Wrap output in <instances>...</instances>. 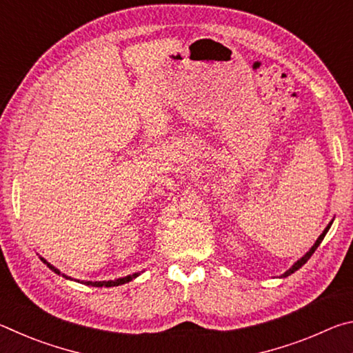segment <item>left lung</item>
<instances>
[{
    "label": "left lung",
    "mask_w": 353,
    "mask_h": 353,
    "mask_svg": "<svg viewBox=\"0 0 353 353\" xmlns=\"http://www.w3.org/2000/svg\"><path fill=\"white\" fill-rule=\"evenodd\" d=\"M332 223H333V219L330 221V223H328L327 224V227H325V229H324V232H322V234L319 235V238H318V240H316V243L313 244V246H312V249H310L308 250V252L305 254V255H303L302 256V259H299L296 263H294V265H292L291 268H290V270L288 271H286L285 274H282V276H280V277H288V276H291V274L292 272H296L297 270H301V268L303 266V265H305V263L310 260V256H312L313 254H314V250L316 249H318V246H319V244L322 243V240H324V236L327 235V232H328V229H330V227H332Z\"/></svg>",
    "instance_id": "8db88e82"
}]
</instances>
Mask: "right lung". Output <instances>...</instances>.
<instances>
[{
  "instance_id": "add662e5",
  "label": "right lung",
  "mask_w": 353,
  "mask_h": 353,
  "mask_svg": "<svg viewBox=\"0 0 353 353\" xmlns=\"http://www.w3.org/2000/svg\"><path fill=\"white\" fill-rule=\"evenodd\" d=\"M40 260L45 263V265L50 268L51 271H54L56 274H59V276H62V277H65V279H68V280H73L71 277H68V276H65V274H61V271L57 270V268H54L51 265V263H48L43 256H40ZM140 276V272H135V274H130V276H126V277H119V279H115V280H103V282H90V280H88V282H85V280H76V282H79V283H83V285H88V286H98V288H103V286H105V288H110V286H119V285H124V283H128V282H130V280H134L135 277H139Z\"/></svg>"
}]
</instances>
